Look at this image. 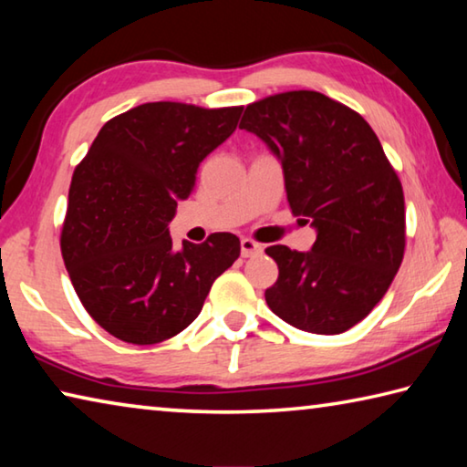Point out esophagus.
Returning <instances> with one entry per match:
<instances>
[{"instance_id": "34e87169", "label": "esophagus", "mask_w": 467, "mask_h": 467, "mask_svg": "<svg viewBox=\"0 0 467 467\" xmlns=\"http://www.w3.org/2000/svg\"><path fill=\"white\" fill-rule=\"evenodd\" d=\"M264 251V247L259 243H255L253 239H243L241 241V255L243 257H255L259 253Z\"/></svg>"}]
</instances>
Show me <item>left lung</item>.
<instances>
[{
    "mask_svg": "<svg viewBox=\"0 0 467 467\" xmlns=\"http://www.w3.org/2000/svg\"><path fill=\"white\" fill-rule=\"evenodd\" d=\"M239 128L278 158L292 214L317 233L311 251L265 249L278 264L265 303L292 327L342 334L375 309L404 259V192L381 141L357 110L315 90L253 102Z\"/></svg>",
    "mask_w": 467,
    "mask_h": 467,
    "instance_id": "obj_1",
    "label": "left lung"
}]
</instances>
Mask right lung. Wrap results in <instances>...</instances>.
Segmentation results:
<instances>
[{
    "label": "right lung",
    "instance_id": "right-lung-1",
    "mask_svg": "<svg viewBox=\"0 0 467 467\" xmlns=\"http://www.w3.org/2000/svg\"><path fill=\"white\" fill-rule=\"evenodd\" d=\"M239 117L241 107L146 102L102 125L76 167L61 255L84 309L110 336L138 346L177 336L239 257L231 233L181 249L169 234L200 162Z\"/></svg>",
    "mask_w": 467,
    "mask_h": 467
}]
</instances>
